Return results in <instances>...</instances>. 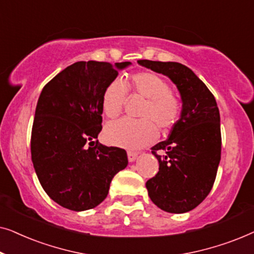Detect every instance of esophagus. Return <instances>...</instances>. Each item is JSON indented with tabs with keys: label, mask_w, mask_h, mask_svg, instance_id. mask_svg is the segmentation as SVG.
<instances>
[{
	"label": "esophagus",
	"mask_w": 254,
	"mask_h": 254,
	"mask_svg": "<svg viewBox=\"0 0 254 254\" xmlns=\"http://www.w3.org/2000/svg\"><path fill=\"white\" fill-rule=\"evenodd\" d=\"M127 156H128V161H129L130 163H133L135 159L137 158V154L136 152H131V151H128L127 152Z\"/></svg>",
	"instance_id": "obj_1"
}]
</instances>
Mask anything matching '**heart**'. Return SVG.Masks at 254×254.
Segmentation results:
<instances>
[{
  "instance_id": "obj_1",
  "label": "heart",
  "mask_w": 254,
  "mask_h": 254,
  "mask_svg": "<svg viewBox=\"0 0 254 254\" xmlns=\"http://www.w3.org/2000/svg\"><path fill=\"white\" fill-rule=\"evenodd\" d=\"M131 89L147 104L142 111L141 119H118L111 121L104 129L107 143L116 147L137 150L151 144L158 136L157 127L168 130L179 119L180 103L171 93L168 83L154 72H138L131 77ZM127 86L120 78L113 79L104 90L102 98L103 112L114 118L120 114L127 99Z\"/></svg>"
}]
</instances>
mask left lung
Segmentation results:
<instances>
[{
	"mask_svg": "<svg viewBox=\"0 0 254 254\" xmlns=\"http://www.w3.org/2000/svg\"><path fill=\"white\" fill-rule=\"evenodd\" d=\"M137 64L168 76L183 104L168 140L151 148L159 171L145 187L152 202L162 210L187 213L206 199L216 178L222 144L220 111L213 93L186 65L150 60Z\"/></svg>",
	"mask_w": 254,
	"mask_h": 254,
	"instance_id": "obj_1",
	"label": "left lung"
}]
</instances>
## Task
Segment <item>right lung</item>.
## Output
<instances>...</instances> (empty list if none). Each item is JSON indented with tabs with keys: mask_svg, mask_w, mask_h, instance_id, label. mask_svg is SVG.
I'll return each mask as SVG.
<instances>
[{
	"mask_svg": "<svg viewBox=\"0 0 254 254\" xmlns=\"http://www.w3.org/2000/svg\"><path fill=\"white\" fill-rule=\"evenodd\" d=\"M130 62L79 61L44 86L34 114L31 157L45 192L74 211L92 209L109 194L127 152L97 140L104 90Z\"/></svg>",
	"mask_w": 254,
	"mask_h": 254,
	"instance_id": "right-lung-1",
	"label": "right lung"
}]
</instances>
